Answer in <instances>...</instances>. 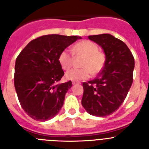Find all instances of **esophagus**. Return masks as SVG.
Returning a JSON list of instances; mask_svg holds the SVG:
<instances>
[{"label":"esophagus","instance_id":"34e87169","mask_svg":"<svg viewBox=\"0 0 149 149\" xmlns=\"http://www.w3.org/2000/svg\"><path fill=\"white\" fill-rule=\"evenodd\" d=\"M79 84V83L75 82V81H72V84H73V85H75V84Z\"/></svg>","mask_w":149,"mask_h":149}]
</instances>
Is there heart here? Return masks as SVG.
Segmentation results:
<instances>
[{"label":"heart","instance_id":"heart-1","mask_svg":"<svg viewBox=\"0 0 149 149\" xmlns=\"http://www.w3.org/2000/svg\"><path fill=\"white\" fill-rule=\"evenodd\" d=\"M72 54L68 50L61 51L58 57L62 68L68 70L73 65L74 56L84 57L81 63V68H72L66 72L65 78L68 81H79L90 77L91 74H97L102 71L106 62L104 54L99 51L98 45L89 40H83L76 43L72 48Z\"/></svg>","mask_w":149,"mask_h":149}]
</instances>
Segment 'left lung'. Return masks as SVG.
Wrapping results in <instances>:
<instances>
[{
	"mask_svg": "<svg viewBox=\"0 0 149 149\" xmlns=\"http://www.w3.org/2000/svg\"><path fill=\"white\" fill-rule=\"evenodd\" d=\"M103 48L106 56L98 77L83 83L82 104L95 116L110 115L122 105L133 83L134 58L125 42L108 33L89 36Z\"/></svg>",
	"mask_w": 149,
	"mask_h": 149,
	"instance_id": "8db88e82",
	"label": "left lung"
}]
</instances>
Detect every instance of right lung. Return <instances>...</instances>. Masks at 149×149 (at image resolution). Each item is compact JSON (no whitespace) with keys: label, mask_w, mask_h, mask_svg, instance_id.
Masks as SVG:
<instances>
[{"label":"right lung","mask_w":149,"mask_h":149,"mask_svg":"<svg viewBox=\"0 0 149 149\" xmlns=\"http://www.w3.org/2000/svg\"><path fill=\"white\" fill-rule=\"evenodd\" d=\"M81 39L77 36L45 35L33 39L17 56L14 85L26 113L45 122L58 113L72 81L57 84L64 75L59 63L61 51Z\"/></svg>","instance_id":"obj_1"}]
</instances>
